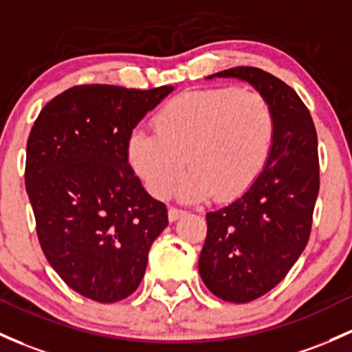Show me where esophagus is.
<instances>
[{"label": "esophagus", "mask_w": 352, "mask_h": 352, "mask_svg": "<svg viewBox=\"0 0 352 352\" xmlns=\"http://www.w3.org/2000/svg\"><path fill=\"white\" fill-rule=\"evenodd\" d=\"M184 214H185V210H182V208H177V207H170L168 208L170 222H175V220L179 219V217H182Z\"/></svg>", "instance_id": "obj_1"}]
</instances>
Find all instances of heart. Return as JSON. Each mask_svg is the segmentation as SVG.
<instances>
[{
	"mask_svg": "<svg viewBox=\"0 0 352 352\" xmlns=\"http://www.w3.org/2000/svg\"><path fill=\"white\" fill-rule=\"evenodd\" d=\"M276 133L269 100L237 87L190 90L168 100L153 117V133L138 130L129 140V158L145 187L165 197L187 167L184 200L241 195L267 165Z\"/></svg>",
	"mask_w": 352,
	"mask_h": 352,
	"instance_id": "1",
	"label": "heart"
}]
</instances>
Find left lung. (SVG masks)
I'll return each instance as SVG.
<instances>
[{
  "mask_svg": "<svg viewBox=\"0 0 352 352\" xmlns=\"http://www.w3.org/2000/svg\"><path fill=\"white\" fill-rule=\"evenodd\" d=\"M239 78L269 100L276 133L264 170L229 206L207 214L199 272L227 302H250L287 276L306 249L319 194L318 133L307 107L283 80L237 67L208 78Z\"/></svg>",
  "mask_w": 352,
  "mask_h": 352,
  "instance_id": "obj_1",
  "label": "left lung"
}]
</instances>
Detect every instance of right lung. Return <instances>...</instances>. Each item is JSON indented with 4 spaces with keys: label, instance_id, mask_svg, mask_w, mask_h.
I'll return each instance as SVG.
<instances>
[{
    "label": "right lung",
    "instance_id": "1",
    "mask_svg": "<svg viewBox=\"0 0 352 352\" xmlns=\"http://www.w3.org/2000/svg\"><path fill=\"white\" fill-rule=\"evenodd\" d=\"M173 87L78 85L40 111L26 144L25 184L50 265L96 302L137 291L148 250L168 226L129 164L135 126Z\"/></svg>",
    "mask_w": 352,
    "mask_h": 352
}]
</instances>
